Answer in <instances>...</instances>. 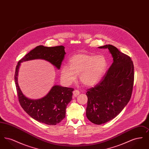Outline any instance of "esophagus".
I'll return each instance as SVG.
<instances>
[{"label":"esophagus","mask_w":149,"mask_h":149,"mask_svg":"<svg viewBox=\"0 0 149 149\" xmlns=\"http://www.w3.org/2000/svg\"><path fill=\"white\" fill-rule=\"evenodd\" d=\"M79 94H80V92H79L78 90L76 89V90H74V91H73V95H74V97H77Z\"/></svg>","instance_id":"34e87169"}]
</instances>
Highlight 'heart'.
I'll list each match as a JSON object with an SVG mask.
<instances>
[{
	"mask_svg": "<svg viewBox=\"0 0 149 149\" xmlns=\"http://www.w3.org/2000/svg\"><path fill=\"white\" fill-rule=\"evenodd\" d=\"M107 60L103 55L79 53L70 58L69 66L61 69V77L67 84L74 83L79 75L81 83L86 86L98 84L103 77L107 68Z\"/></svg>",
	"mask_w": 149,
	"mask_h": 149,
	"instance_id": "b5f03b06",
	"label": "heart"
}]
</instances>
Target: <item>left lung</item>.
<instances>
[{
	"instance_id": "obj_1",
	"label": "left lung",
	"mask_w": 149,
	"mask_h": 149,
	"mask_svg": "<svg viewBox=\"0 0 149 149\" xmlns=\"http://www.w3.org/2000/svg\"><path fill=\"white\" fill-rule=\"evenodd\" d=\"M99 48L108 49L113 62L102 80L86 93V117L96 125L112 120L123 110L131 97L134 81V66L130 57L111 45Z\"/></svg>"
}]
</instances>
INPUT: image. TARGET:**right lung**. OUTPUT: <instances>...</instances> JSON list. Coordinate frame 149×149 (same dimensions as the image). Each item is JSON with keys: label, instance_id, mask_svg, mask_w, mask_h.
<instances>
[{"label": "right lung", "instance_id": "add662e5", "mask_svg": "<svg viewBox=\"0 0 149 149\" xmlns=\"http://www.w3.org/2000/svg\"><path fill=\"white\" fill-rule=\"evenodd\" d=\"M65 54L63 46H38L20 60L15 68V84L18 100L22 108L34 120L48 125H56L65 117L66 106L72 100L74 89L54 85L48 94L42 98L29 99L22 93L18 85L19 68L22 62L34 59H43L50 62L57 69H60Z\"/></svg>", "mask_w": 149, "mask_h": 149}]
</instances>
